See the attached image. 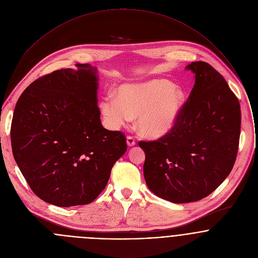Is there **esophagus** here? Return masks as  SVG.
<instances>
[{
	"label": "esophagus",
	"instance_id": "esophagus-1",
	"mask_svg": "<svg viewBox=\"0 0 258 258\" xmlns=\"http://www.w3.org/2000/svg\"><path fill=\"white\" fill-rule=\"evenodd\" d=\"M126 143H127V145H128L129 147H133V146H135L136 141H135V139H134L133 137L128 136V137H127V139H126Z\"/></svg>",
	"mask_w": 258,
	"mask_h": 258
}]
</instances>
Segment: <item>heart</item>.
Returning a JSON list of instances; mask_svg holds the SVG:
<instances>
[{
  "label": "heart",
  "mask_w": 258,
  "mask_h": 258,
  "mask_svg": "<svg viewBox=\"0 0 258 258\" xmlns=\"http://www.w3.org/2000/svg\"><path fill=\"white\" fill-rule=\"evenodd\" d=\"M116 98L107 96L100 103L104 123L118 130L136 119L140 134L149 139L169 135L182 119L186 92L166 78H154L138 83L121 84Z\"/></svg>",
  "instance_id": "obj_1"
}]
</instances>
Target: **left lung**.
<instances>
[{
	"instance_id": "obj_1",
	"label": "left lung",
	"mask_w": 258,
	"mask_h": 258,
	"mask_svg": "<svg viewBox=\"0 0 258 258\" xmlns=\"http://www.w3.org/2000/svg\"><path fill=\"white\" fill-rule=\"evenodd\" d=\"M184 70L194 74L195 85L178 126L157 141L139 142L149 189L175 204L200 201L226 179L241 123L238 99L222 75L205 61Z\"/></svg>"
}]
</instances>
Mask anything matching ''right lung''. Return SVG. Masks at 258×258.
Returning <instances> with one entry per match:
<instances>
[{"label":"right lung","instance_id":"1","mask_svg":"<svg viewBox=\"0 0 258 258\" xmlns=\"http://www.w3.org/2000/svg\"><path fill=\"white\" fill-rule=\"evenodd\" d=\"M75 67L31 83L11 127L14 158L26 181L39 199L62 208L93 202L127 150L123 133L101 125L97 69Z\"/></svg>","mask_w":258,"mask_h":258}]
</instances>
